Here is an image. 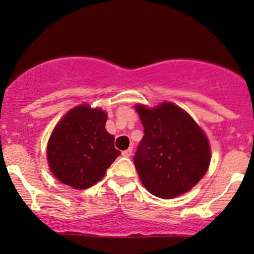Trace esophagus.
<instances>
[{"label": "esophagus", "mask_w": 254, "mask_h": 254, "mask_svg": "<svg viewBox=\"0 0 254 254\" xmlns=\"http://www.w3.org/2000/svg\"><path fill=\"white\" fill-rule=\"evenodd\" d=\"M131 154H132V149H131V148H129V149H127L124 151H122V155H123L124 157H129Z\"/></svg>", "instance_id": "esophagus-1"}]
</instances>
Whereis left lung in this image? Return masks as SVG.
Wrapping results in <instances>:
<instances>
[{
	"instance_id": "obj_1",
	"label": "left lung",
	"mask_w": 254,
	"mask_h": 254,
	"mask_svg": "<svg viewBox=\"0 0 254 254\" xmlns=\"http://www.w3.org/2000/svg\"><path fill=\"white\" fill-rule=\"evenodd\" d=\"M144 127L133 164L144 188L170 199L190 191L210 165V145L188 112L172 103L136 105Z\"/></svg>"
}]
</instances>
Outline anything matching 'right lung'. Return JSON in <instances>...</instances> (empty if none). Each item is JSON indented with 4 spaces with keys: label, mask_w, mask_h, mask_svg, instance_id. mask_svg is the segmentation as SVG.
<instances>
[{
    "label": "right lung",
    "mask_w": 254,
    "mask_h": 254,
    "mask_svg": "<svg viewBox=\"0 0 254 254\" xmlns=\"http://www.w3.org/2000/svg\"><path fill=\"white\" fill-rule=\"evenodd\" d=\"M107 115L83 104L69 111L55 127L48 143L49 167L65 185L84 190L101 180L121 155L115 136L105 129Z\"/></svg>",
    "instance_id": "obj_1"
}]
</instances>
